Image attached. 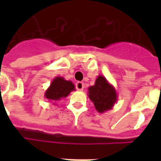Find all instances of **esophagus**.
Here are the masks:
<instances>
[{"instance_id":"1","label":"esophagus","mask_w":161,"mask_h":161,"mask_svg":"<svg viewBox=\"0 0 161 161\" xmlns=\"http://www.w3.org/2000/svg\"><path fill=\"white\" fill-rule=\"evenodd\" d=\"M76 88H77V91H83L84 90V83H82V82L76 83Z\"/></svg>"}]
</instances>
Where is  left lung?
Segmentation results:
<instances>
[{"mask_svg": "<svg viewBox=\"0 0 161 161\" xmlns=\"http://www.w3.org/2000/svg\"><path fill=\"white\" fill-rule=\"evenodd\" d=\"M88 97L99 113L112 109L118 99L115 87L102 75L97 77L94 85L88 88Z\"/></svg>", "mask_w": 161, "mask_h": 161, "instance_id": "obj_1", "label": "left lung"}]
</instances>
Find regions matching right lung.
Instances as JSON below:
<instances>
[{"label": "right lung", "mask_w": 161, "mask_h": 161, "mask_svg": "<svg viewBox=\"0 0 161 161\" xmlns=\"http://www.w3.org/2000/svg\"><path fill=\"white\" fill-rule=\"evenodd\" d=\"M73 91L75 85L71 81L65 80L63 77H56L45 92V97L49 102L59 101Z\"/></svg>", "instance_id": "1"}]
</instances>
